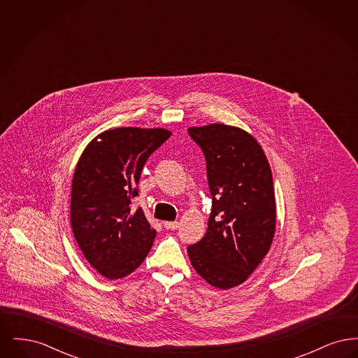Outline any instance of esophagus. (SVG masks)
<instances>
[{
    "label": "esophagus",
    "instance_id": "esophagus-1",
    "mask_svg": "<svg viewBox=\"0 0 358 358\" xmlns=\"http://www.w3.org/2000/svg\"><path fill=\"white\" fill-rule=\"evenodd\" d=\"M164 227L166 229H177L180 227V222H164Z\"/></svg>",
    "mask_w": 358,
    "mask_h": 358
}]
</instances>
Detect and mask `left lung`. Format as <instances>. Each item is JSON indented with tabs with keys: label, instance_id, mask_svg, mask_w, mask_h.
I'll use <instances>...</instances> for the list:
<instances>
[{
	"label": "left lung",
	"instance_id": "1",
	"mask_svg": "<svg viewBox=\"0 0 358 358\" xmlns=\"http://www.w3.org/2000/svg\"><path fill=\"white\" fill-rule=\"evenodd\" d=\"M187 131L204 152L212 194L208 231L187 255L205 282L232 289L250 278L273 244V173L259 142L240 127L210 123Z\"/></svg>",
	"mask_w": 358,
	"mask_h": 358
}]
</instances>
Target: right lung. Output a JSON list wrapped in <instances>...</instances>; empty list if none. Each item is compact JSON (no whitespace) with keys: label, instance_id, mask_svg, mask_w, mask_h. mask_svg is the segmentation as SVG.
<instances>
[{"label":"right lung","instance_id":"add662e5","mask_svg":"<svg viewBox=\"0 0 358 358\" xmlns=\"http://www.w3.org/2000/svg\"><path fill=\"white\" fill-rule=\"evenodd\" d=\"M166 129L118 127L95 136L80 155L71 185V227L85 260L108 280L136 271L155 229L142 208L131 210L145 162L169 136Z\"/></svg>","mask_w":358,"mask_h":358}]
</instances>
